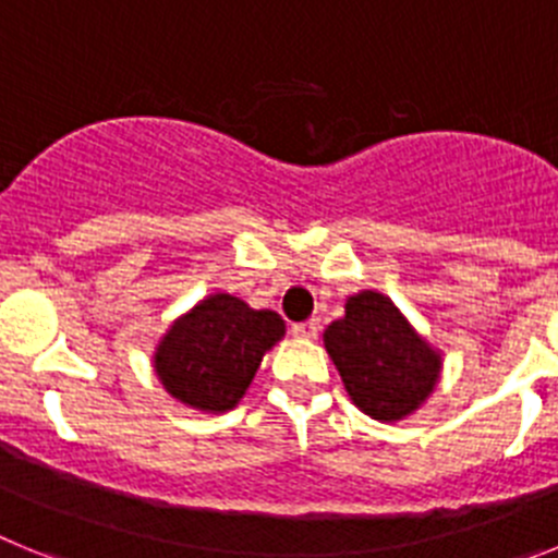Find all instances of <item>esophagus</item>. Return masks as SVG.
Listing matches in <instances>:
<instances>
[{"mask_svg": "<svg viewBox=\"0 0 558 558\" xmlns=\"http://www.w3.org/2000/svg\"><path fill=\"white\" fill-rule=\"evenodd\" d=\"M290 332H293V338L313 340V338H318V332H322V324L315 322V318H310V322L293 324V327H290Z\"/></svg>", "mask_w": 558, "mask_h": 558, "instance_id": "esophagus-1", "label": "esophagus"}]
</instances>
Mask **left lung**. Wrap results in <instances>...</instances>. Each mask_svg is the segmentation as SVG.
<instances>
[{
	"mask_svg": "<svg viewBox=\"0 0 558 558\" xmlns=\"http://www.w3.org/2000/svg\"><path fill=\"white\" fill-rule=\"evenodd\" d=\"M349 397L379 422L416 411L438 383L441 354L405 322L388 295L363 290L347 299V315L324 332Z\"/></svg>",
	"mask_w": 558,
	"mask_h": 558,
	"instance_id": "obj_1",
	"label": "left lung"
}]
</instances>
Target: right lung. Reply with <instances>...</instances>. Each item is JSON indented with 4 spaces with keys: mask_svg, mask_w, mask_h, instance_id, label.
<instances>
[{
    "mask_svg": "<svg viewBox=\"0 0 558 558\" xmlns=\"http://www.w3.org/2000/svg\"><path fill=\"white\" fill-rule=\"evenodd\" d=\"M282 335L284 322L274 310H251L236 295L215 293L172 324L156 349V374L184 405L231 411Z\"/></svg>",
    "mask_w": 558,
    "mask_h": 558,
    "instance_id": "right-lung-1",
    "label": "right lung"
}]
</instances>
